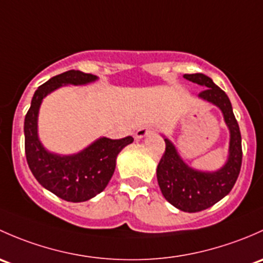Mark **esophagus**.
<instances>
[{
	"label": "esophagus",
	"instance_id": "34e87169",
	"mask_svg": "<svg viewBox=\"0 0 263 263\" xmlns=\"http://www.w3.org/2000/svg\"><path fill=\"white\" fill-rule=\"evenodd\" d=\"M152 130H153V129L148 128V126H142V128H139L135 132V138H137V139H140V138L145 137V135L152 133Z\"/></svg>",
	"mask_w": 263,
	"mask_h": 263
}]
</instances>
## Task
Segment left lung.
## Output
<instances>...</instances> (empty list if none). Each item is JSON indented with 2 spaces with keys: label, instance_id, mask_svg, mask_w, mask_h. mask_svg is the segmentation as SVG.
I'll return each instance as SVG.
<instances>
[{
  "label": "left lung",
  "instance_id": "left-lung-1",
  "mask_svg": "<svg viewBox=\"0 0 263 263\" xmlns=\"http://www.w3.org/2000/svg\"><path fill=\"white\" fill-rule=\"evenodd\" d=\"M186 80L205 87L199 97L216 105L231 132L229 157L226 166L216 172H200L190 168L178 156L168 139L166 151L157 167V180L164 199L177 209L197 213L213 206L231 192L242 166V137L227 93L202 73L183 74Z\"/></svg>",
  "mask_w": 263,
  "mask_h": 263
}]
</instances>
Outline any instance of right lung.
<instances>
[{
    "label": "right lung",
    "mask_w": 263,
    "mask_h": 263,
    "mask_svg": "<svg viewBox=\"0 0 263 263\" xmlns=\"http://www.w3.org/2000/svg\"><path fill=\"white\" fill-rule=\"evenodd\" d=\"M95 80L96 76L74 69L51 77L35 91L25 116L24 133L29 168L43 187L66 201H87L104 191L115 171L116 157L134 140L132 137L100 138L80 153L63 157L47 152L39 142L37 112L43 99L63 85H85Z\"/></svg>",
    "instance_id": "add662e5"
}]
</instances>
